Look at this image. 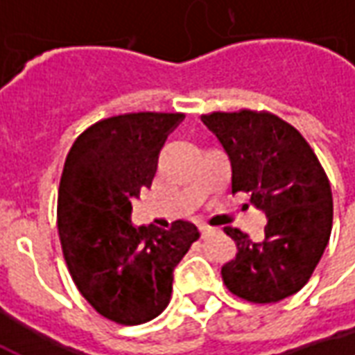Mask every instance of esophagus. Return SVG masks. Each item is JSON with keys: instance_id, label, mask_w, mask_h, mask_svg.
I'll return each instance as SVG.
<instances>
[{"instance_id": "1", "label": "esophagus", "mask_w": 355, "mask_h": 355, "mask_svg": "<svg viewBox=\"0 0 355 355\" xmlns=\"http://www.w3.org/2000/svg\"><path fill=\"white\" fill-rule=\"evenodd\" d=\"M201 230H203V234L205 236H209V234H216V232H220L216 226H211V224H201Z\"/></svg>"}]
</instances>
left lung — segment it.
I'll return each mask as SVG.
<instances>
[{"mask_svg": "<svg viewBox=\"0 0 355 355\" xmlns=\"http://www.w3.org/2000/svg\"><path fill=\"white\" fill-rule=\"evenodd\" d=\"M232 163V193H251L268 216L264 239L254 243L238 228L236 259L220 270L236 297L270 304L304 287L333 228L331 184L304 137L270 112H213L201 116Z\"/></svg>", "mask_w": 355, "mask_h": 355, "instance_id": "left-lung-1", "label": "left lung"}]
</instances>
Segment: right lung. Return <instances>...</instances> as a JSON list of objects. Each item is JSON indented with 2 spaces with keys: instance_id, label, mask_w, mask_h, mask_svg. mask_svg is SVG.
I'll use <instances>...</instances> for the list:
<instances>
[{
  "instance_id": "add662e5",
  "label": "right lung",
  "mask_w": 355,
  "mask_h": 355,
  "mask_svg": "<svg viewBox=\"0 0 355 355\" xmlns=\"http://www.w3.org/2000/svg\"><path fill=\"white\" fill-rule=\"evenodd\" d=\"M182 114L137 112L101 119L66 155L57 224L66 266L83 298L106 320L139 325L167 308L173 270L200 232L131 223V201L154 180L157 155Z\"/></svg>"
}]
</instances>
